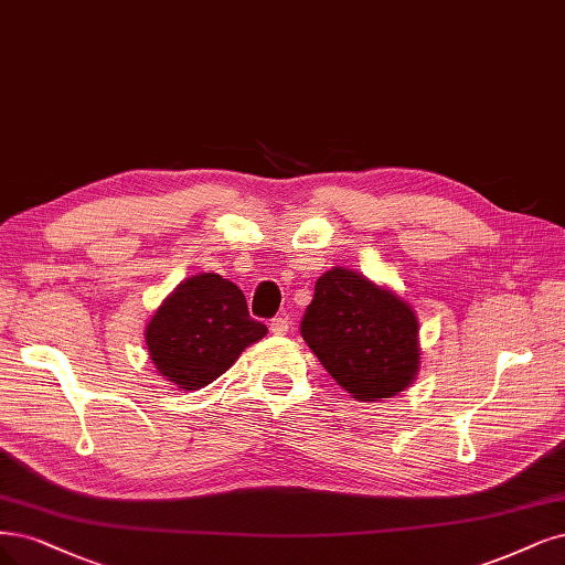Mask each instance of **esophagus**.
<instances>
[{"label": "esophagus", "instance_id": "obj_1", "mask_svg": "<svg viewBox=\"0 0 565 565\" xmlns=\"http://www.w3.org/2000/svg\"><path fill=\"white\" fill-rule=\"evenodd\" d=\"M270 332L278 334V337L287 334L289 332V320L287 318H274V320H270Z\"/></svg>", "mask_w": 565, "mask_h": 565}]
</instances>
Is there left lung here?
<instances>
[{"instance_id":"obj_1","label":"left lung","mask_w":565,"mask_h":565,"mask_svg":"<svg viewBox=\"0 0 565 565\" xmlns=\"http://www.w3.org/2000/svg\"><path fill=\"white\" fill-rule=\"evenodd\" d=\"M301 337L343 391L355 399L393 397L418 372V320L393 291L348 268L316 282Z\"/></svg>"}]
</instances>
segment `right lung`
<instances>
[{
  "label": "right lung",
  "mask_w": 565,
  "mask_h": 565,
  "mask_svg": "<svg viewBox=\"0 0 565 565\" xmlns=\"http://www.w3.org/2000/svg\"><path fill=\"white\" fill-rule=\"evenodd\" d=\"M266 332L264 322L249 318L236 285L217 274H201L186 278L153 313L147 348L161 376L184 391H199Z\"/></svg>",
  "instance_id": "1"
}]
</instances>
